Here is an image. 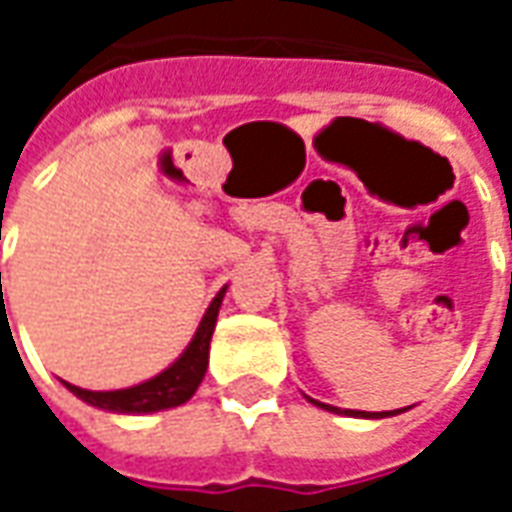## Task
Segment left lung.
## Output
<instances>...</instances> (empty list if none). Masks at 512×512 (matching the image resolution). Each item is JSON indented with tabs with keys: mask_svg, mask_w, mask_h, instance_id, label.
<instances>
[{
	"mask_svg": "<svg viewBox=\"0 0 512 512\" xmlns=\"http://www.w3.org/2000/svg\"><path fill=\"white\" fill-rule=\"evenodd\" d=\"M310 403H315V406L326 408V411H334V414H348V417H362V419H384V417H395V414H403L406 408H395V411H351V408H337V406H326V403H321V400H312V397H307Z\"/></svg>",
	"mask_w": 512,
	"mask_h": 512,
	"instance_id": "obj_1",
	"label": "left lung"
}]
</instances>
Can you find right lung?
I'll list each match as a JSON object with an SVG mask.
<instances>
[{
	"label": "right lung",
	"instance_id": "1",
	"mask_svg": "<svg viewBox=\"0 0 512 512\" xmlns=\"http://www.w3.org/2000/svg\"><path fill=\"white\" fill-rule=\"evenodd\" d=\"M224 293H227V288L216 293V299L202 315L200 326L191 337V343L186 345V351L158 376L147 378L142 384L128 386V389H115V392H93V389H82V386H73L68 381H62V384L84 403L104 408V411H115V414H153V411H164V408L183 406L197 392V386L208 370V348H211L216 315L222 307Z\"/></svg>",
	"mask_w": 512,
	"mask_h": 512
}]
</instances>
